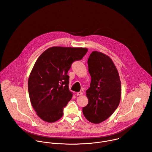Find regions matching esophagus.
I'll return each mask as SVG.
<instances>
[{"label": "esophagus", "instance_id": "esophagus-1", "mask_svg": "<svg viewBox=\"0 0 152 152\" xmlns=\"http://www.w3.org/2000/svg\"><path fill=\"white\" fill-rule=\"evenodd\" d=\"M76 95H77V96H81V95H82V92H81V91L77 92V93H76Z\"/></svg>", "mask_w": 152, "mask_h": 152}]
</instances>
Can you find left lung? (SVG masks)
Instances as JSON below:
<instances>
[{
	"mask_svg": "<svg viewBox=\"0 0 152 152\" xmlns=\"http://www.w3.org/2000/svg\"><path fill=\"white\" fill-rule=\"evenodd\" d=\"M88 66L91 81L86 91L88 103L82 111L89 121L98 124L109 118L117 108L121 99V81L112 59L101 52L90 54Z\"/></svg>",
	"mask_w": 152,
	"mask_h": 152,
	"instance_id": "8db88e82",
	"label": "left lung"
}]
</instances>
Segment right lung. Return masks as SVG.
<instances>
[{
    "mask_svg": "<svg viewBox=\"0 0 152 152\" xmlns=\"http://www.w3.org/2000/svg\"><path fill=\"white\" fill-rule=\"evenodd\" d=\"M87 52L86 48L52 47L35 62L28 80V91L32 106L42 120L52 123L62 117L73 95L67 73L72 64Z\"/></svg>",
    "mask_w": 152,
    "mask_h": 152,
    "instance_id": "right-lung-1",
    "label": "right lung"
}]
</instances>
